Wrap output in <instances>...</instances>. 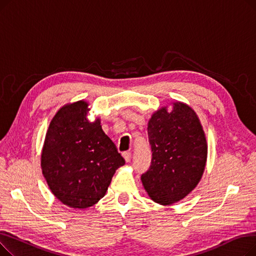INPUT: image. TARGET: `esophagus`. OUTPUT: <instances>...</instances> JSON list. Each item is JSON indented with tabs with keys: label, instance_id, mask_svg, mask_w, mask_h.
Returning <instances> with one entry per match:
<instances>
[{
	"label": "esophagus",
	"instance_id": "1",
	"mask_svg": "<svg viewBox=\"0 0 256 256\" xmlns=\"http://www.w3.org/2000/svg\"><path fill=\"white\" fill-rule=\"evenodd\" d=\"M124 158L126 160V162H130V158H132V154L130 152H124Z\"/></svg>",
	"mask_w": 256,
	"mask_h": 256
}]
</instances>
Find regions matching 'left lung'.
I'll return each mask as SVG.
<instances>
[{
	"label": "left lung",
	"instance_id": "left-lung-1",
	"mask_svg": "<svg viewBox=\"0 0 256 256\" xmlns=\"http://www.w3.org/2000/svg\"><path fill=\"white\" fill-rule=\"evenodd\" d=\"M147 132L152 158L141 180L154 202L170 206L193 191L202 176L208 156L204 132L192 108L176 102L171 112L164 106L152 114Z\"/></svg>",
	"mask_w": 256,
	"mask_h": 256
}]
</instances>
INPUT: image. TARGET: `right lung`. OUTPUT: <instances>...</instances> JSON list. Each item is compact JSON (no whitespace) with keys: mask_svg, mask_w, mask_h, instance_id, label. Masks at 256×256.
<instances>
[{"mask_svg":"<svg viewBox=\"0 0 256 256\" xmlns=\"http://www.w3.org/2000/svg\"><path fill=\"white\" fill-rule=\"evenodd\" d=\"M88 104L62 106L52 119L42 154V169L52 193L62 204L87 208L98 202L115 171L126 164L100 120L87 119Z\"/></svg>","mask_w":256,"mask_h":256,"instance_id":"1","label":"right lung"}]
</instances>
